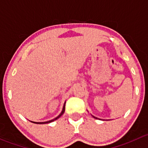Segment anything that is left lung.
I'll use <instances>...</instances> for the list:
<instances>
[{
	"instance_id": "1",
	"label": "left lung",
	"mask_w": 148,
	"mask_h": 148,
	"mask_svg": "<svg viewBox=\"0 0 148 148\" xmlns=\"http://www.w3.org/2000/svg\"><path fill=\"white\" fill-rule=\"evenodd\" d=\"M93 118H96V119H97V118H95V117H94V116H93Z\"/></svg>"
}]
</instances>
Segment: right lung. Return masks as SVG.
Instances as JSON below:
<instances>
[{
  "mask_svg": "<svg viewBox=\"0 0 148 148\" xmlns=\"http://www.w3.org/2000/svg\"><path fill=\"white\" fill-rule=\"evenodd\" d=\"M65 103H64V106H63V110H62L61 113H60V115H58V116L56 117V118H54V119H53V120H49V121H47V122H42V123H37V122H33V123H37V124H45V123H51V122L54 121V120H56L58 119V118H60V117L61 116V115H63V114L64 113V112H65Z\"/></svg>",
  "mask_w": 148,
  "mask_h": 148,
  "instance_id": "add662e5",
  "label": "right lung"
}]
</instances>
